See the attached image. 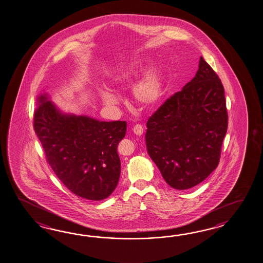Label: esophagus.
I'll list each match as a JSON object with an SVG mask.
<instances>
[{
  "label": "esophagus",
  "mask_w": 263,
  "mask_h": 263,
  "mask_svg": "<svg viewBox=\"0 0 263 263\" xmlns=\"http://www.w3.org/2000/svg\"><path fill=\"white\" fill-rule=\"evenodd\" d=\"M132 130H133L134 134L137 136H141L143 133V127L141 126V124H136Z\"/></svg>",
  "instance_id": "obj_1"
}]
</instances>
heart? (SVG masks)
<instances>
[{
    "label": "heart",
    "mask_w": 263,
    "mask_h": 263,
    "mask_svg": "<svg viewBox=\"0 0 263 263\" xmlns=\"http://www.w3.org/2000/svg\"><path fill=\"white\" fill-rule=\"evenodd\" d=\"M140 64H130L122 67L116 73L114 84L116 87L122 88L132 84L141 73ZM165 75L162 66L153 65L143 74L141 80L135 84L133 88L136 102L145 108L154 107L160 103L164 94ZM102 101L109 107H116L120 103V98L110 90L101 93Z\"/></svg>",
    "instance_id": "b5f03b06"
}]
</instances>
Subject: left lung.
I'll return each mask as SVG.
<instances>
[{"label":"left lung","instance_id":"left-lung-1","mask_svg":"<svg viewBox=\"0 0 263 263\" xmlns=\"http://www.w3.org/2000/svg\"><path fill=\"white\" fill-rule=\"evenodd\" d=\"M227 126L223 85L200 57L196 76L149 118L147 153L172 188H192L218 166Z\"/></svg>","mask_w":263,"mask_h":263}]
</instances>
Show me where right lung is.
Masks as SVG:
<instances>
[{
  "label": "right lung",
  "mask_w": 263,
  "mask_h": 263,
  "mask_svg": "<svg viewBox=\"0 0 263 263\" xmlns=\"http://www.w3.org/2000/svg\"><path fill=\"white\" fill-rule=\"evenodd\" d=\"M36 107L34 130L60 180L81 198H108L120 179L117 147L126 133V122L64 113L46 92L39 95Z\"/></svg>",
  "instance_id": "1"
}]
</instances>
